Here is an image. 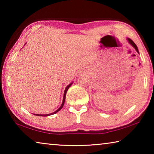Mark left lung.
Returning a JSON list of instances; mask_svg holds the SVG:
<instances>
[{"mask_svg": "<svg viewBox=\"0 0 154 154\" xmlns=\"http://www.w3.org/2000/svg\"><path fill=\"white\" fill-rule=\"evenodd\" d=\"M127 40L128 41V42H129V43L130 44V45H131L132 47H133V48L136 49V51L138 52V53H139V50H138V48H137V46L136 45V44H135L133 41H132V40H131L130 39V38H127Z\"/></svg>", "mask_w": 154, "mask_h": 154, "instance_id": "8db88e82", "label": "left lung"}]
</instances>
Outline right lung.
I'll return each mask as SVG.
<instances>
[{"label":"right lung","instance_id":"add662e5","mask_svg":"<svg viewBox=\"0 0 154 154\" xmlns=\"http://www.w3.org/2000/svg\"><path fill=\"white\" fill-rule=\"evenodd\" d=\"M72 83H70L69 85H68L67 86H66V88H65V90H64V96H63V100H62V105H61V106H60V108L58 109H57V110L56 111H54V113H49V114H34L35 115V116H51V115H54V114H55V113H56L57 112H58L60 110V109L63 107V106H64V101H65V98H66V92H67V90H69V88L71 87V85H72Z\"/></svg>","mask_w":154,"mask_h":154}]
</instances>
